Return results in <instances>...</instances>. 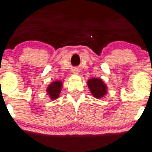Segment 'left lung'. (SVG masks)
<instances>
[{
  "instance_id": "1",
  "label": "left lung",
  "mask_w": 152,
  "mask_h": 152,
  "mask_svg": "<svg viewBox=\"0 0 152 152\" xmlns=\"http://www.w3.org/2000/svg\"><path fill=\"white\" fill-rule=\"evenodd\" d=\"M88 86L94 97L97 99L103 97L104 95L106 93L107 88L101 79L95 77L89 79L88 81Z\"/></svg>"
}]
</instances>
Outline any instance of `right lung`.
<instances>
[{
	"label": "right lung",
	"instance_id": "1",
	"mask_svg": "<svg viewBox=\"0 0 152 152\" xmlns=\"http://www.w3.org/2000/svg\"><path fill=\"white\" fill-rule=\"evenodd\" d=\"M61 87H62V82L59 81L52 82V84L49 85L46 91H47L49 96H50L52 99H55L59 97V94L61 92Z\"/></svg>",
	"mask_w": 152,
	"mask_h": 152
}]
</instances>
